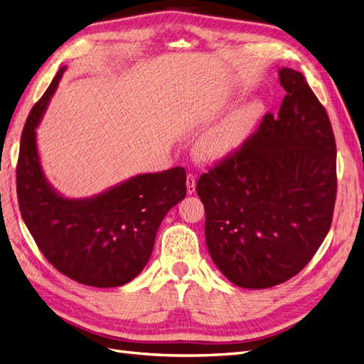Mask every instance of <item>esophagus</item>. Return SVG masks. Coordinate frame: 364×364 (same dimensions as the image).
I'll use <instances>...</instances> for the list:
<instances>
[{
	"label": "esophagus",
	"mask_w": 364,
	"mask_h": 364,
	"mask_svg": "<svg viewBox=\"0 0 364 364\" xmlns=\"http://www.w3.org/2000/svg\"><path fill=\"white\" fill-rule=\"evenodd\" d=\"M186 191L190 194H193L196 191V174L194 173H188L186 176Z\"/></svg>",
	"instance_id": "1"
}]
</instances>
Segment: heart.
I'll return each mask as SVG.
<instances>
[{
  "label": "heart",
  "instance_id": "1",
  "mask_svg": "<svg viewBox=\"0 0 364 364\" xmlns=\"http://www.w3.org/2000/svg\"><path fill=\"white\" fill-rule=\"evenodd\" d=\"M262 112V105L257 100L235 107L203 136L202 150L215 159L230 155L255 132Z\"/></svg>",
  "mask_w": 364,
  "mask_h": 364
}]
</instances>
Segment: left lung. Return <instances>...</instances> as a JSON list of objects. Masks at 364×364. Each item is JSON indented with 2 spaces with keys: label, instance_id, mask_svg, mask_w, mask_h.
Returning <instances> with one entry per match:
<instances>
[{
  "label": "left lung",
  "instance_id": "8db88e82",
  "mask_svg": "<svg viewBox=\"0 0 364 364\" xmlns=\"http://www.w3.org/2000/svg\"><path fill=\"white\" fill-rule=\"evenodd\" d=\"M285 90L235 151L197 181L213 261L243 289H269L311 261L333 223L336 138L302 73L279 70Z\"/></svg>",
  "mask_w": 364,
  "mask_h": 364
}]
</instances>
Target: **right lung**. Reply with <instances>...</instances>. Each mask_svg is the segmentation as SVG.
I'll return each instance as SVG.
<instances>
[{
    "label": "right lung",
    "instance_id": "1",
    "mask_svg": "<svg viewBox=\"0 0 364 364\" xmlns=\"http://www.w3.org/2000/svg\"><path fill=\"white\" fill-rule=\"evenodd\" d=\"M63 71L31 107L21 135L19 211L54 269L83 285L119 287L146 267L165 214L186 194V173L174 167L139 174L87 200H68L54 193L41 168L35 129Z\"/></svg>",
    "mask_w": 364,
    "mask_h": 364
}]
</instances>
